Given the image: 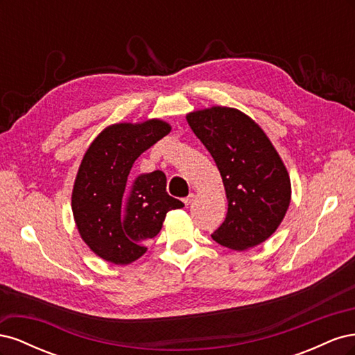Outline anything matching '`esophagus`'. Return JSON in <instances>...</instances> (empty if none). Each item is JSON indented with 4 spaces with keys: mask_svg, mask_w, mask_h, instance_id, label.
<instances>
[{
    "mask_svg": "<svg viewBox=\"0 0 355 355\" xmlns=\"http://www.w3.org/2000/svg\"><path fill=\"white\" fill-rule=\"evenodd\" d=\"M192 200H194V194H189L188 197H185V198H184L185 206H188V204H191V202H192Z\"/></svg>",
    "mask_w": 355,
    "mask_h": 355,
    "instance_id": "34e87169",
    "label": "esophagus"
}]
</instances>
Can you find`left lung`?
Segmentation results:
<instances>
[{
    "mask_svg": "<svg viewBox=\"0 0 355 355\" xmlns=\"http://www.w3.org/2000/svg\"><path fill=\"white\" fill-rule=\"evenodd\" d=\"M187 120L216 163L228 198L213 240L232 250L263 243L290 202L287 170L270 139L249 116L223 106L191 112Z\"/></svg>",
    "mask_w": 355,
    "mask_h": 355,
    "instance_id": "left-lung-1",
    "label": "left lung"
}]
</instances>
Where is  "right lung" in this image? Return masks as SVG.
Instances as JSON below:
<instances>
[{
	"mask_svg": "<svg viewBox=\"0 0 355 355\" xmlns=\"http://www.w3.org/2000/svg\"><path fill=\"white\" fill-rule=\"evenodd\" d=\"M170 132L164 121L114 124L85 153L72 191V211L83 240L102 259L127 265L145 252L166 214L184 202L166 191L161 170L130 178L137 157Z\"/></svg>",
	"mask_w": 355,
	"mask_h": 355,
	"instance_id": "1",
	"label": "right lung"
}]
</instances>
